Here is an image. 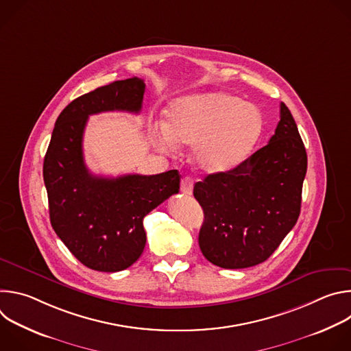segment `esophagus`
Here are the masks:
<instances>
[{"mask_svg": "<svg viewBox=\"0 0 351 351\" xmlns=\"http://www.w3.org/2000/svg\"><path fill=\"white\" fill-rule=\"evenodd\" d=\"M193 184H194V180H193L191 178H189V176L183 178L182 182H180V190H182V193L186 194V195L193 194Z\"/></svg>", "mask_w": 351, "mask_h": 351, "instance_id": "1", "label": "esophagus"}]
</instances>
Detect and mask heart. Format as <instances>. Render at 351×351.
Wrapping results in <instances>:
<instances>
[{"mask_svg": "<svg viewBox=\"0 0 351 351\" xmlns=\"http://www.w3.org/2000/svg\"><path fill=\"white\" fill-rule=\"evenodd\" d=\"M260 110L241 98L223 93H202L172 101L165 126L153 128V138L162 149L175 143L194 145L193 157L208 173L226 172L247 158L263 133Z\"/></svg>", "mask_w": 351, "mask_h": 351, "instance_id": "b5f03b06", "label": "heart"}]
</instances>
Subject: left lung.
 <instances>
[{
  "instance_id": "obj_1",
  "label": "left lung",
  "mask_w": 351,
  "mask_h": 351,
  "mask_svg": "<svg viewBox=\"0 0 351 351\" xmlns=\"http://www.w3.org/2000/svg\"><path fill=\"white\" fill-rule=\"evenodd\" d=\"M307 172V153L289 108L267 145L236 168L194 184L204 211L198 244L217 267L240 269L271 257L295 225Z\"/></svg>"
}]
</instances>
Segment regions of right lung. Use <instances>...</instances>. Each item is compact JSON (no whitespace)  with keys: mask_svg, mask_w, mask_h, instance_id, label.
<instances>
[{"mask_svg":"<svg viewBox=\"0 0 351 351\" xmlns=\"http://www.w3.org/2000/svg\"><path fill=\"white\" fill-rule=\"evenodd\" d=\"M145 84L117 80L77 97L60 114L43 165L49 221L69 252L87 268L118 272L138 260L145 245L144 217L179 191L176 169L158 175H93L83 158L88 117L141 111Z\"/></svg>","mask_w":351,"mask_h":351,"instance_id":"add662e5","label":"right lung"}]
</instances>
